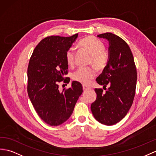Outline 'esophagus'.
I'll return each mask as SVG.
<instances>
[{"label":"esophagus","mask_w":156,"mask_h":156,"mask_svg":"<svg viewBox=\"0 0 156 156\" xmlns=\"http://www.w3.org/2000/svg\"><path fill=\"white\" fill-rule=\"evenodd\" d=\"M83 89L84 90H87L89 89L90 87H88V86H87V85H83Z\"/></svg>","instance_id":"1"}]
</instances>
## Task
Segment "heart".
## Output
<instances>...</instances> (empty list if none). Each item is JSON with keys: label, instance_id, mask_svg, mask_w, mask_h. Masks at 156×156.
<instances>
[{"label": "heart", "instance_id": "b5f03b06", "mask_svg": "<svg viewBox=\"0 0 156 156\" xmlns=\"http://www.w3.org/2000/svg\"><path fill=\"white\" fill-rule=\"evenodd\" d=\"M80 46L87 49L93 55L92 63L98 69H101L107 62V55L105 50V46L102 41L93 36H88L79 41ZM66 59L70 66L75 63V51L71 48L67 49L66 54ZM96 76V71L91 67H79L72 74V78L75 81L82 84H88L90 79Z\"/></svg>", "mask_w": 156, "mask_h": 156}]
</instances>
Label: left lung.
<instances>
[{"instance_id": "left-lung-1", "label": "left lung", "mask_w": 156, "mask_h": 156, "mask_svg": "<svg viewBox=\"0 0 156 156\" xmlns=\"http://www.w3.org/2000/svg\"><path fill=\"white\" fill-rule=\"evenodd\" d=\"M97 37L108 41V58L107 66L97 78L98 84L108 89L102 94L101 89H95L96 101L90 109L98 122L111 126L127 115L134 100L137 81V72L134 57L127 43L112 33Z\"/></svg>"}]
</instances>
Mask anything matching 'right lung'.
<instances>
[{
    "label": "right lung",
    "mask_w": 156,
    "mask_h": 156,
    "mask_svg": "<svg viewBox=\"0 0 156 156\" xmlns=\"http://www.w3.org/2000/svg\"><path fill=\"white\" fill-rule=\"evenodd\" d=\"M77 36L78 34L45 37L37 45L30 59L28 96L37 115L50 126H59L69 119L83 93L77 81H72L71 88L62 92L58 85L67 74L66 54Z\"/></svg>",
    "instance_id": "right-lung-1"
}]
</instances>
